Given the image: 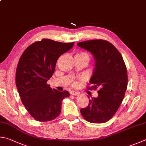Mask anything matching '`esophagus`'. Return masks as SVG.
<instances>
[{
    "label": "esophagus",
    "mask_w": 146,
    "mask_h": 146,
    "mask_svg": "<svg viewBox=\"0 0 146 146\" xmlns=\"http://www.w3.org/2000/svg\"><path fill=\"white\" fill-rule=\"evenodd\" d=\"M70 93L71 95H78L79 94V93L78 92H76V91H71L70 92Z\"/></svg>",
    "instance_id": "1"
}]
</instances>
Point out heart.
<instances>
[{
    "mask_svg": "<svg viewBox=\"0 0 146 146\" xmlns=\"http://www.w3.org/2000/svg\"><path fill=\"white\" fill-rule=\"evenodd\" d=\"M77 54H78V55H79V56H82L86 57V58H88V60L90 59V57H89L88 54L86 53H84V52H81V53H79Z\"/></svg>",
    "mask_w": 146,
    "mask_h": 146,
    "instance_id": "heart-1",
    "label": "heart"
}]
</instances>
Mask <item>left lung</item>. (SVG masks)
<instances>
[{"mask_svg":"<svg viewBox=\"0 0 146 146\" xmlns=\"http://www.w3.org/2000/svg\"><path fill=\"white\" fill-rule=\"evenodd\" d=\"M77 45L93 56L95 67L90 82L93 89H99L98 97L89 99V105L81 109V113L88 122L105 123L119 109L127 88L124 60L117 49L107 40H86Z\"/></svg>","mask_w":146,"mask_h":146,"instance_id":"1","label":"left lung"}]
</instances>
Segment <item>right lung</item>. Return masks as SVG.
Segmentation results:
<instances>
[{"label":"right lung","mask_w":146,"mask_h":146,"mask_svg":"<svg viewBox=\"0 0 146 146\" xmlns=\"http://www.w3.org/2000/svg\"><path fill=\"white\" fill-rule=\"evenodd\" d=\"M74 42L64 43L44 39L33 43L21 56L16 68V85L22 103L35 120L55 119L62 109V101L69 97L47 84L55 69L57 60L69 51Z\"/></svg>","instance_id":"1"}]
</instances>
